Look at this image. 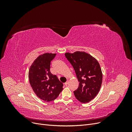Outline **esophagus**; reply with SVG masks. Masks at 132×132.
<instances>
[{
  "label": "esophagus",
  "instance_id": "obj_1",
  "mask_svg": "<svg viewBox=\"0 0 132 132\" xmlns=\"http://www.w3.org/2000/svg\"><path fill=\"white\" fill-rule=\"evenodd\" d=\"M68 81H67L65 83V86H67V85H68Z\"/></svg>",
  "mask_w": 132,
  "mask_h": 132
}]
</instances>
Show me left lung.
Instances as JSON below:
<instances>
[{
    "instance_id": "1",
    "label": "left lung",
    "mask_w": 132,
    "mask_h": 132,
    "mask_svg": "<svg viewBox=\"0 0 132 132\" xmlns=\"http://www.w3.org/2000/svg\"><path fill=\"white\" fill-rule=\"evenodd\" d=\"M65 57L73 67L79 85L73 91L76 99L87 103L96 97L102 81V73L98 62L84 52L66 53Z\"/></svg>"
}]
</instances>
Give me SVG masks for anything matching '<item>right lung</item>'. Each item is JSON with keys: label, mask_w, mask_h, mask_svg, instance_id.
I'll use <instances>...</instances> for the list:
<instances>
[{"label": "right lung", "mask_w": 132, "mask_h": 132, "mask_svg": "<svg viewBox=\"0 0 132 132\" xmlns=\"http://www.w3.org/2000/svg\"><path fill=\"white\" fill-rule=\"evenodd\" d=\"M56 54L45 53L40 55L33 62L29 71V82L33 91L46 102L57 98L63 89V83L50 71L51 62Z\"/></svg>", "instance_id": "obj_1"}]
</instances>
